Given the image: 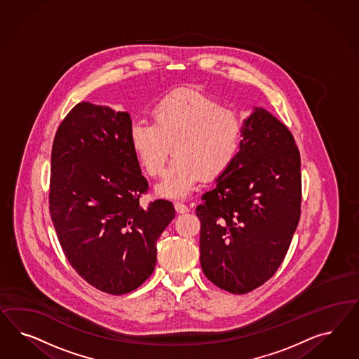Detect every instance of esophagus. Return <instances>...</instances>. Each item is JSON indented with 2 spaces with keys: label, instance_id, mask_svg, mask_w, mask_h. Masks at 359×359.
I'll use <instances>...</instances> for the list:
<instances>
[{
  "label": "esophagus",
  "instance_id": "1",
  "mask_svg": "<svg viewBox=\"0 0 359 359\" xmlns=\"http://www.w3.org/2000/svg\"><path fill=\"white\" fill-rule=\"evenodd\" d=\"M175 210L177 212V213H187L188 210H189V208L187 207L185 204H183V203H175L174 204Z\"/></svg>",
  "mask_w": 359,
  "mask_h": 359
}]
</instances>
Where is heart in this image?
I'll list each match as a JSON object with an SVG mask.
<instances>
[{"label":"heart","mask_w":359,"mask_h":359,"mask_svg":"<svg viewBox=\"0 0 359 359\" xmlns=\"http://www.w3.org/2000/svg\"><path fill=\"white\" fill-rule=\"evenodd\" d=\"M151 114L152 123H131L129 141L149 176L162 172L172 146L175 159L156 185L161 195H188L201 176L213 180L224 174L238 152L243 131L238 113L197 90L165 95Z\"/></svg>","instance_id":"obj_1"}]
</instances>
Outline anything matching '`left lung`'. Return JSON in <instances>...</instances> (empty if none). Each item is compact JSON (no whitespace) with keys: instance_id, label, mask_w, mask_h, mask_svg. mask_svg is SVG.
Returning <instances> with one entry per match:
<instances>
[{"instance_id":"obj_1","label":"left lung","mask_w":359,"mask_h":359,"mask_svg":"<svg viewBox=\"0 0 359 359\" xmlns=\"http://www.w3.org/2000/svg\"><path fill=\"white\" fill-rule=\"evenodd\" d=\"M242 137L234 161L196 208L201 269L221 290L238 294L279 269L302 212V162L291 131L255 108Z\"/></svg>"}]
</instances>
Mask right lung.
<instances>
[{"label": "right lung", "instance_id": "1", "mask_svg": "<svg viewBox=\"0 0 359 359\" xmlns=\"http://www.w3.org/2000/svg\"><path fill=\"white\" fill-rule=\"evenodd\" d=\"M130 114L79 102L55 134L50 216L65 258L90 285L110 294L134 291L156 264V239L174 205H140L149 183L129 141Z\"/></svg>", "mask_w": 359, "mask_h": 359}]
</instances>
